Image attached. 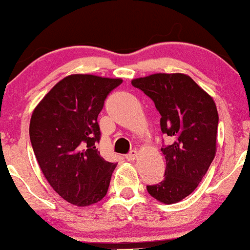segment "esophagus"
Masks as SVG:
<instances>
[{
  "label": "esophagus",
  "mask_w": 250,
  "mask_h": 250,
  "mask_svg": "<svg viewBox=\"0 0 250 250\" xmlns=\"http://www.w3.org/2000/svg\"><path fill=\"white\" fill-rule=\"evenodd\" d=\"M137 156H139V153H137L136 150H133V151H130L127 156H125V159H127L128 161H135V160L137 159Z\"/></svg>",
  "instance_id": "obj_1"
}]
</instances>
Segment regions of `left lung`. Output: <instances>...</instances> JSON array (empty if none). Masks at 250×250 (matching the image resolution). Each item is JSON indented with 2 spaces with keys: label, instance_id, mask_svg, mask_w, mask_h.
I'll list each match as a JSON object with an SVG mask.
<instances>
[{
  "label": "left lung",
  "instance_id": "8db88e82",
  "mask_svg": "<svg viewBox=\"0 0 250 250\" xmlns=\"http://www.w3.org/2000/svg\"><path fill=\"white\" fill-rule=\"evenodd\" d=\"M159 110L161 130L171 139L162 148L165 180L147 186L162 203L180 202L196 189L216 154L219 114L213 97L186 74H153L131 81Z\"/></svg>",
  "mask_w": 250,
  "mask_h": 250
}]
</instances>
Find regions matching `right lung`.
<instances>
[{
	"instance_id": "obj_1",
	"label": "right lung",
	"mask_w": 250,
	"mask_h": 250,
	"mask_svg": "<svg viewBox=\"0 0 250 250\" xmlns=\"http://www.w3.org/2000/svg\"><path fill=\"white\" fill-rule=\"evenodd\" d=\"M122 79L73 74L45 94L31 114L34 154L51 188L77 207L97 203L107 194L116 163L96 148L97 116Z\"/></svg>"
}]
</instances>
